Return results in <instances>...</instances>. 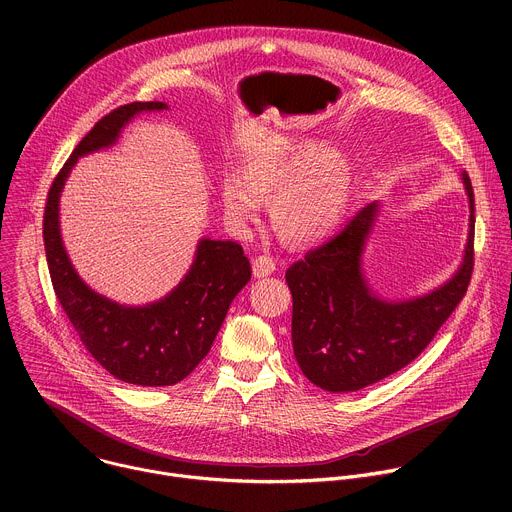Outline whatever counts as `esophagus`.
Instances as JSON below:
<instances>
[{"label":"esophagus","mask_w":512,"mask_h":512,"mask_svg":"<svg viewBox=\"0 0 512 512\" xmlns=\"http://www.w3.org/2000/svg\"><path fill=\"white\" fill-rule=\"evenodd\" d=\"M275 259L271 255H257L253 259V275L255 277H267L275 271Z\"/></svg>","instance_id":"obj_1"}]
</instances>
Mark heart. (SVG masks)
I'll return each mask as SVG.
<instances>
[{
    "mask_svg": "<svg viewBox=\"0 0 512 512\" xmlns=\"http://www.w3.org/2000/svg\"><path fill=\"white\" fill-rule=\"evenodd\" d=\"M354 166L332 154L320 139H277L257 148L243 176L227 172L221 202L237 225L257 218L261 202H271L277 233L289 243H316L342 221L352 198Z\"/></svg>",
    "mask_w": 512,
    "mask_h": 512,
    "instance_id": "obj_1",
    "label": "heart"
}]
</instances>
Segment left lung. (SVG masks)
<instances>
[{
    "label": "left lung",
    "instance_id": "1",
    "mask_svg": "<svg viewBox=\"0 0 512 512\" xmlns=\"http://www.w3.org/2000/svg\"><path fill=\"white\" fill-rule=\"evenodd\" d=\"M470 233L456 275L427 296L387 302L362 275V251L379 214L371 202L328 243L308 251L285 271L294 298L291 340L302 373L324 391L348 393L369 387L413 362L466 296L474 269V190Z\"/></svg>",
    "mask_w": 512,
    "mask_h": 512
}]
</instances>
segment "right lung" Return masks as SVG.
<instances>
[{"label":"right lung","mask_w":512,"mask_h":512,"mask_svg":"<svg viewBox=\"0 0 512 512\" xmlns=\"http://www.w3.org/2000/svg\"><path fill=\"white\" fill-rule=\"evenodd\" d=\"M166 103H129L101 117L56 174L44 208V249L54 294L91 356L115 379L166 387L186 379L208 354L229 306L251 279V263L233 241L198 243L196 259L182 283L156 304L119 306L83 283L68 261L58 227V198L75 162L113 145L121 127L141 111Z\"/></svg>","instance_id":"add662e5"}]
</instances>
